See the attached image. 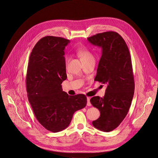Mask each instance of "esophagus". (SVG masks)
Returning a JSON list of instances; mask_svg holds the SVG:
<instances>
[{
  "label": "esophagus",
  "instance_id": "obj_1",
  "mask_svg": "<svg viewBox=\"0 0 158 158\" xmlns=\"http://www.w3.org/2000/svg\"><path fill=\"white\" fill-rule=\"evenodd\" d=\"M90 97H87V106H91L92 105H91V103H90Z\"/></svg>",
  "mask_w": 158,
  "mask_h": 158
}]
</instances>
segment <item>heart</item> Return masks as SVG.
Wrapping results in <instances>:
<instances>
[{
	"instance_id": "obj_1",
	"label": "heart",
	"mask_w": 158,
	"mask_h": 158,
	"mask_svg": "<svg viewBox=\"0 0 158 158\" xmlns=\"http://www.w3.org/2000/svg\"><path fill=\"white\" fill-rule=\"evenodd\" d=\"M77 55L80 57L82 61L84 62H86L92 60H94V57L91 51L85 47H81L76 49V50ZM69 61V56L68 55H64V61L67 64Z\"/></svg>"
}]
</instances>
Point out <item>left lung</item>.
<instances>
[{"label": "left lung", "instance_id": "left-lung-1", "mask_svg": "<svg viewBox=\"0 0 158 158\" xmlns=\"http://www.w3.org/2000/svg\"><path fill=\"white\" fill-rule=\"evenodd\" d=\"M87 39L102 48L94 81L107 85L103 98L95 96L90 99L100 111V118L92 124L108 132L119 126L131 105L135 89L131 56L125 40L116 32L98 33Z\"/></svg>", "mask_w": 158, "mask_h": 158}]
</instances>
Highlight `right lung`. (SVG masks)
I'll return each mask as SVG.
<instances>
[{
    "label": "right lung",
    "mask_w": 158,
    "mask_h": 158,
    "mask_svg": "<svg viewBox=\"0 0 158 158\" xmlns=\"http://www.w3.org/2000/svg\"><path fill=\"white\" fill-rule=\"evenodd\" d=\"M69 40L45 36L35 45L27 65L26 84L28 100L39 123L58 132L69 125L73 114L87 105L84 94L71 96L63 91L67 78L64 48Z\"/></svg>",
    "instance_id": "1"
}]
</instances>
